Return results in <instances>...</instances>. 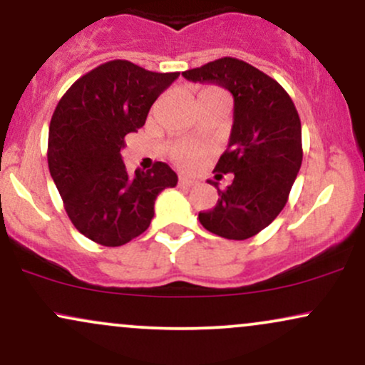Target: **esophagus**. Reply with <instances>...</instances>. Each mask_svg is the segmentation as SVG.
<instances>
[{
  "label": "esophagus",
  "instance_id": "1",
  "mask_svg": "<svg viewBox=\"0 0 365 365\" xmlns=\"http://www.w3.org/2000/svg\"><path fill=\"white\" fill-rule=\"evenodd\" d=\"M178 185L180 187H194V185H197V180L187 178V177H180L178 178Z\"/></svg>",
  "mask_w": 365,
  "mask_h": 365
}]
</instances>
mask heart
<instances>
[{"label": "heart", "mask_w": 365, "mask_h": 365, "mask_svg": "<svg viewBox=\"0 0 365 365\" xmlns=\"http://www.w3.org/2000/svg\"><path fill=\"white\" fill-rule=\"evenodd\" d=\"M200 98H225V99H228V96H226V92L217 89V87H207V89H204L202 92H200ZM200 156H202V149H199V148H182V149H178L177 153H175V161H177L178 165H182V166H192Z\"/></svg>", "instance_id": "obj_1"}]
</instances>
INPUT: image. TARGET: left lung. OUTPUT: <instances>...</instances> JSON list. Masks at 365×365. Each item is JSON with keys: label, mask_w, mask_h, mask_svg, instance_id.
Here are the masks:
<instances>
[{"label": "left lung", "mask_w": 365, "mask_h": 365, "mask_svg": "<svg viewBox=\"0 0 365 365\" xmlns=\"http://www.w3.org/2000/svg\"><path fill=\"white\" fill-rule=\"evenodd\" d=\"M192 82H215L233 94V127L228 149L215 173L233 175L217 188V202L199 212L207 232L245 240L282 212L302 165V125L288 92L274 78L237 58H220L182 73Z\"/></svg>", "instance_id": "8db88e82"}]
</instances>
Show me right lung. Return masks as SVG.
I'll use <instances>...</instances> for the list:
<instances>
[{
	"label": "right lung",
	"mask_w": 365,
	"mask_h": 365,
	"mask_svg": "<svg viewBox=\"0 0 365 365\" xmlns=\"http://www.w3.org/2000/svg\"><path fill=\"white\" fill-rule=\"evenodd\" d=\"M178 75L127 60L103 63L73 82L53 113L49 173L70 221L96 244L120 247L142 235L159 192L177 185V173L161 161L128 175L120 150Z\"/></svg>",
	"instance_id": "right-lung-1"
}]
</instances>
